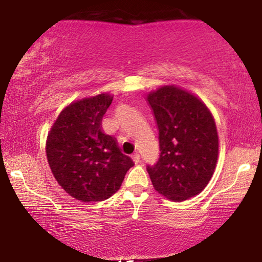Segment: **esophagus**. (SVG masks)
<instances>
[{"label": "esophagus", "instance_id": "34e87169", "mask_svg": "<svg viewBox=\"0 0 262 262\" xmlns=\"http://www.w3.org/2000/svg\"><path fill=\"white\" fill-rule=\"evenodd\" d=\"M132 157H133V161L135 162V164H139L141 162V157H140V155L137 154V152H135L134 155H133Z\"/></svg>", "mask_w": 262, "mask_h": 262}]
</instances>
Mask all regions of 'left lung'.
Instances as JSON below:
<instances>
[{
  "label": "left lung",
  "mask_w": 262,
  "mask_h": 262,
  "mask_svg": "<svg viewBox=\"0 0 262 262\" xmlns=\"http://www.w3.org/2000/svg\"><path fill=\"white\" fill-rule=\"evenodd\" d=\"M156 119L159 158L147 166L155 189L172 201L203 190L215 171L219 135L210 111L200 99L174 85L150 92Z\"/></svg>",
  "instance_id": "1"
}]
</instances>
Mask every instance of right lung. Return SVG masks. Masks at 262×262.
<instances>
[{"instance_id":"1","label":"right lung","mask_w":262,"mask_h":262,"mask_svg":"<svg viewBox=\"0 0 262 262\" xmlns=\"http://www.w3.org/2000/svg\"><path fill=\"white\" fill-rule=\"evenodd\" d=\"M113 97L101 94L67 106L47 136L46 154L52 173L69 195L82 202L104 201L118 192L134 166L117 139L101 128Z\"/></svg>"}]
</instances>
